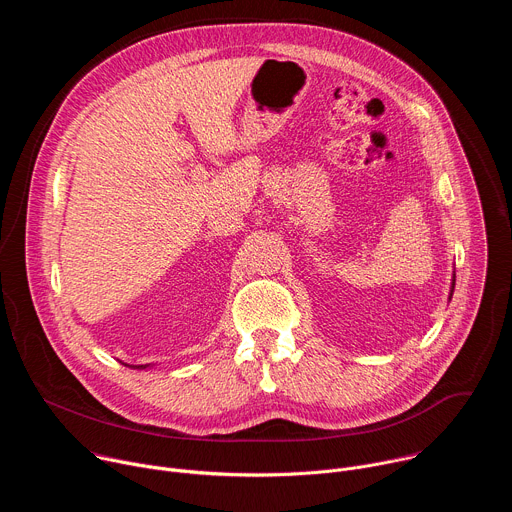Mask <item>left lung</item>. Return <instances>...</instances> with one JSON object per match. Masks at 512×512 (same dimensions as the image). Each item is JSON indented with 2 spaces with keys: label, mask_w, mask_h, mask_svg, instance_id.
I'll list each match as a JSON object with an SVG mask.
<instances>
[{
  "label": "left lung",
  "mask_w": 512,
  "mask_h": 512,
  "mask_svg": "<svg viewBox=\"0 0 512 512\" xmlns=\"http://www.w3.org/2000/svg\"><path fill=\"white\" fill-rule=\"evenodd\" d=\"M452 291H454V283H452Z\"/></svg>",
  "instance_id": "obj_1"
}]
</instances>
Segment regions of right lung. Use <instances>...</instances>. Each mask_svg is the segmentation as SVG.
I'll use <instances>...</instances> for the list:
<instances>
[{
	"label": "right lung",
	"mask_w": 512,
	"mask_h": 512,
	"mask_svg": "<svg viewBox=\"0 0 512 512\" xmlns=\"http://www.w3.org/2000/svg\"><path fill=\"white\" fill-rule=\"evenodd\" d=\"M127 367H129V364H127ZM131 369H145V364H137V367H131Z\"/></svg>",
	"instance_id": "right-lung-1"
}]
</instances>
